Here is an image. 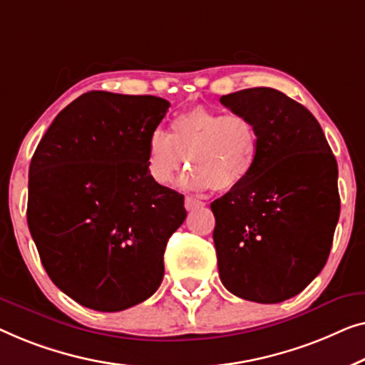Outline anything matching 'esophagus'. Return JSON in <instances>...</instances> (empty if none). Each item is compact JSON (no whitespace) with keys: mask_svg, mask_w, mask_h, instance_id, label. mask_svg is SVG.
<instances>
[{"mask_svg":"<svg viewBox=\"0 0 365 365\" xmlns=\"http://www.w3.org/2000/svg\"><path fill=\"white\" fill-rule=\"evenodd\" d=\"M202 207H205V203L203 202H200V200H197V198H193V197H185V208L188 210H195V208H202Z\"/></svg>","mask_w":365,"mask_h":365,"instance_id":"esophagus-1","label":"esophagus"}]
</instances>
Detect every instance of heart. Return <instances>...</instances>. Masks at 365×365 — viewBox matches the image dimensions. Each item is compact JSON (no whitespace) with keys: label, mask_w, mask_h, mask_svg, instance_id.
Masks as SVG:
<instances>
[{"label":"heart","mask_w":365,"mask_h":365,"mask_svg":"<svg viewBox=\"0 0 365 365\" xmlns=\"http://www.w3.org/2000/svg\"><path fill=\"white\" fill-rule=\"evenodd\" d=\"M258 155L259 132L253 119L203 106L173 117L170 133L155 129L147 140V168L153 182H175L188 158L193 172L185 183L193 190H236L251 177Z\"/></svg>","instance_id":"1"}]
</instances>
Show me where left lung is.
<instances>
[{"instance_id": "1", "label": "left lung", "mask_w": 365, "mask_h": 365, "mask_svg": "<svg viewBox=\"0 0 365 365\" xmlns=\"http://www.w3.org/2000/svg\"><path fill=\"white\" fill-rule=\"evenodd\" d=\"M259 132V155L241 187L210 205L220 279L235 296L274 304L324 268L341 212L337 162L316 117L283 92L223 96Z\"/></svg>"}]
</instances>
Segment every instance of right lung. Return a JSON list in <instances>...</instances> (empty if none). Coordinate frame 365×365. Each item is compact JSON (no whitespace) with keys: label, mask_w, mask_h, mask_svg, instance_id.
Masks as SVG:
<instances>
[{"label":"right lung","mask_w":365,"mask_h":365,"mask_svg":"<svg viewBox=\"0 0 365 365\" xmlns=\"http://www.w3.org/2000/svg\"><path fill=\"white\" fill-rule=\"evenodd\" d=\"M170 102L91 91L63 109L29 165L28 227L53 283L102 312L145 301L163 279L183 195L153 182L147 140Z\"/></svg>","instance_id":"add662e5"}]
</instances>
